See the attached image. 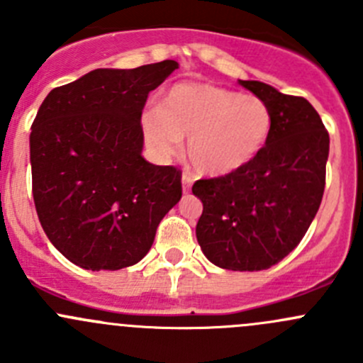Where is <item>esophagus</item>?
Segmentation results:
<instances>
[{"mask_svg":"<svg viewBox=\"0 0 363 363\" xmlns=\"http://www.w3.org/2000/svg\"><path fill=\"white\" fill-rule=\"evenodd\" d=\"M181 182H182V191L189 193V189H191V184H193V179L189 177V175L184 174V175H182Z\"/></svg>","mask_w":363,"mask_h":363,"instance_id":"1","label":"esophagus"}]
</instances>
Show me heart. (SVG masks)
I'll use <instances>...</instances> for the list:
<instances>
[{
    "label": "heart",
    "mask_w": 363,
    "mask_h": 363,
    "mask_svg": "<svg viewBox=\"0 0 363 363\" xmlns=\"http://www.w3.org/2000/svg\"><path fill=\"white\" fill-rule=\"evenodd\" d=\"M274 116L255 94L203 82L175 84L161 107L142 113V133L160 158H170L188 139V158L207 177H225L247 167L265 149Z\"/></svg>",
    "instance_id": "heart-1"
}]
</instances>
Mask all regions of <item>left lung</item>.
I'll use <instances>...</instances> for the list:
<instances>
[{
    "label": "left lung",
    "mask_w": 363,
    "mask_h": 363,
    "mask_svg": "<svg viewBox=\"0 0 363 363\" xmlns=\"http://www.w3.org/2000/svg\"><path fill=\"white\" fill-rule=\"evenodd\" d=\"M239 84L269 104L272 133L247 167L196 181L193 195L203 203L196 240L208 262L252 272L281 262L309 230L323 199L330 138L306 98L259 80Z\"/></svg>",
    "instance_id": "1"
}]
</instances>
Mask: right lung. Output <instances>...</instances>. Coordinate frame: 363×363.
Returning a JSON list of instances; mask_svg holds the SVG:
<instances>
[{
    "instance_id": "right-lung-1",
    "label": "right lung",
    "mask_w": 363,
    "mask_h": 363,
    "mask_svg": "<svg viewBox=\"0 0 363 363\" xmlns=\"http://www.w3.org/2000/svg\"><path fill=\"white\" fill-rule=\"evenodd\" d=\"M177 68L172 60L98 68L40 105L29 137L36 214L52 246L82 269L140 262L181 200V172L142 156L140 124L149 93Z\"/></svg>"
}]
</instances>
